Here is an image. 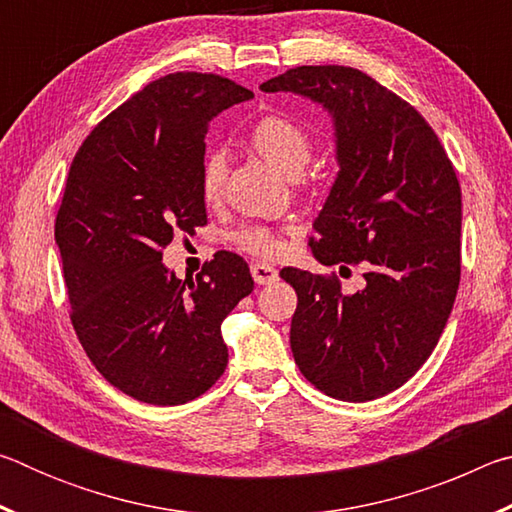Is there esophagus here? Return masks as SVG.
<instances>
[{"mask_svg": "<svg viewBox=\"0 0 512 512\" xmlns=\"http://www.w3.org/2000/svg\"><path fill=\"white\" fill-rule=\"evenodd\" d=\"M250 273H253V280L259 284V287H264V284H273L277 280V271L271 264H264V262H257L250 266Z\"/></svg>", "mask_w": 512, "mask_h": 512, "instance_id": "34e87169", "label": "esophagus"}]
</instances>
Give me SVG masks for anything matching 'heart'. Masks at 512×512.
Masks as SVG:
<instances>
[{"mask_svg": "<svg viewBox=\"0 0 512 512\" xmlns=\"http://www.w3.org/2000/svg\"><path fill=\"white\" fill-rule=\"evenodd\" d=\"M250 142L262 158L287 176H298L307 167L314 151V140L305 126L289 115H266L250 131ZM225 180V160L221 153H207L201 167V192L205 201H216L221 196ZM232 241L257 257H273L280 241L264 225L246 223L232 232Z\"/></svg>", "mask_w": 512, "mask_h": 512, "instance_id": "1", "label": "heart"}]
</instances>
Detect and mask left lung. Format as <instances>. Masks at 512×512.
I'll return each mask as SVG.
<instances>
[{
    "label": "left lung",
    "mask_w": 512,
    "mask_h": 512,
    "mask_svg": "<svg viewBox=\"0 0 512 512\" xmlns=\"http://www.w3.org/2000/svg\"><path fill=\"white\" fill-rule=\"evenodd\" d=\"M323 106L336 173L316 216L311 253L325 266L363 264L366 287L282 268L298 293L291 352L318 391L368 402L420 370L447 325L461 280V187L418 110L368 74L305 65L259 85Z\"/></svg>",
    "instance_id": "obj_1"
}]
</instances>
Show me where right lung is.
Wrapping results in <instances>:
<instances>
[{"label": "right lung", "instance_id": "right-lung-1", "mask_svg": "<svg viewBox=\"0 0 512 512\" xmlns=\"http://www.w3.org/2000/svg\"><path fill=\"white\" fill-rule=\"evenodd\" d=\"M248 99L223 76H162L112 110L69 167L56 244L72 325L94 368L140 402L196 400L228 366L221 323L255 287L248 264L219 250L180 280L162 250L207 223V126Z\"/></svg>", "mask_w": 512, "mask_h": 512}]
</instances>
